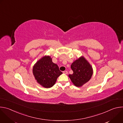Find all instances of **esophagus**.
Returning <instances> with one entry per match:
<instances>
[{"mask_svg":"<svg viewBox=\"0 0 123 123\" xmlns=\"http://www.w3.org/2000/svg\"><path fill=\"white\" fill-rule=\"evenodd\" d=\"M63 73L64 74H68V72L67 71H63Z\"/></svg>","mask_w":123,"mask_h":123,"instance_id":"obj_1","label":"esophagus"}]
</instances>
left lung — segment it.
Here are the masks:
<instances>
[{
  "instance_id": "8db88e82",
  "label": "left lung",
  "mask_w": 123,
  "mask_h": 123,
  "mask_svg": "<svg viewBox=\"0 0 123 123\" xmlns=\"http://www.w3.org/2000/svg\"><path fill=\"white\" fill-rule=\"evenodd\" d=\"M73 74L68 76L74 84L76 86H81L91 78L92 68L85 58L81 57L74 62L71 65Z\"/></svg>"
}]
</instances>
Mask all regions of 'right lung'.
I'll return each mask as SVG.
<instances>
[{
	"mask_svg": "<svg viewBox=\"0 0 123 123\" xmlns=\"http://www.w3.org/2000/svg\"><path fill=\"white\" fill-rule=\"evenodd\" d=\"M32 72L37 82L46 88L53 86L58 77L63 74L49 56L37 61L33 66Z\"/></svg>",
	"mask_w": 123,
	"mask_h": 123,
	"instance_id": "right-lung-1",
	"label": "right lung"
}]
</instances>
